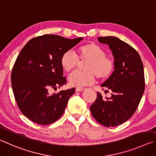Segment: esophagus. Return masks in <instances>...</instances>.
<instances>
[{
  "label": "esophagus",
  "instance_id": "1",
  "mask_svg": "<svg viewBox=\"0 0 156 156\" xmlns=\"http://www.w3.org/2000/svg\"><path fill=\"white\" fill-rule=\"evenodd\" d=\"M85 90V89H84V88H76V90L78 92H81V91H83V90Z\"/></svg>",
  "mask_w": 156,
  "mask_h": 156
}]
</instances>
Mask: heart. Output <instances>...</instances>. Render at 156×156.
Here are the masks:
<instances>
[{"label":"heart","instance_id":"obj_1","mask_svg":"<svg viewBox=\"0 0 156 156\" xmlns=\"http://www.w3.org/2000/svg\"><path fill=\"white\" fill-rule=\"evenodd\" d=\"M77 56L68 50L61 55L60 64L62 68L70 72L78 66L79 61H87L84 69L86 72H74L69 76L72 86L82 88L93 84L95 76L99 80L108 78L115 69V63L106 56L105 50L95 43H88L77 48Z\"/></svg>","mask_w":156,"mask_h":156}]
</instances>
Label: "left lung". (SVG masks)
I'll return each mask as SVG.
<instances>
[{
	"instance_id": "left-lung-1",
	"label": "left lung",
	"mask_w": 156,
	"mask_h": 156,
	"mask_svg": "<svg viewBox=\"0 0 156 156\" xmlns=\"http://www.w3.org/2000/svg\"><path fill=\"white\" fill-rule=\"evenodd\" d=\"M100 43L108 45L115 58V70L101 84L111 93L97 99L90 106L93 117L101 125L115 127L123 123L134 115L145 90V74L139 54L125 41L115 37H100Z\"/></svg>"
}]
</instances>
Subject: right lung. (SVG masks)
<instances>
[{
	"label": "right lung",
	"instance_id": "1",
	"mask_svg": "<svg viewBox=\"0 0 156 156\" xmlns=\"http://www.w3.org/2000/svg\"><path fill=\"white\" fill-rule=\"evenodd\" d=\"M83 39L44 35L31 39L20 51L11 72V86L18 108L33 122L48 125L63 114L75 88L50 91L67 84L61 56Z\"/></svg>",
	"mask_w": 156,
	"mask_h": 156
}]
</instances>
